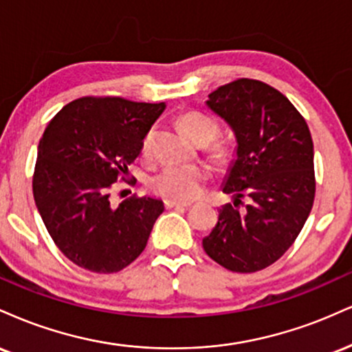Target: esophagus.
Returning a JSON list of instances; mask_svg holds the SVG:
<instances>
[{
	"label": "esophagus",
	"instance_id": "1",
	"mask_svg": "<svg viewBox=\"0 0 352 352\" xmlns=\"http://www.w3.org/2000/svg\"><path fill=\"white\" fill-rule=\"evenodd\" d=\"M164 206H166L168 209H171V208H189V206H191V202H188V201H176V199H166V201H164Z\"/></svg>",
	"mask_w": 352,
	"mask_h": 352
}]
</instances>
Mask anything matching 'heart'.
Returning <instances> with one entry per match:
<instances>
[{"label":"heart","instance_id":"1","mask_svg":"<svg viewBox=\"0 0 352 352\" xmlns=\"http://www.w3.org/2000/svg\"><path fill=\"white\" fill-rule=\"evenodd\" d=\"M179 125L191 142L196 144H208L217 133V123L199 111H188L181 115ZM155 128H148L142 140V155L150 156L155 140ZM214 156H222L221 146L210 148ZM210 177V169L202 164H186V166H168L158 173L151 181L153 191L161 196L177 201H189L197 197Z\"/></svg>","mask_w":352,"mask_h":352}]
</instances>
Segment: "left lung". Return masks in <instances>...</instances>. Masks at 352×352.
<instances>
[{"mask_svg": "<svg viewBox=\"0 0 352 352\" xmlns=\"http://www.w3.org/2000/svg\"><path fill=\"white\" fill-rule=\"evenodd\" d=\"M206 107L235 136V153L222 181L234 206L219 210L202 239L206 254L230 272L252 274L276 262L292 247L315 199L313 140L292 102L274 87L250 78L209 95ZM249 195L243 213L234 206Z\"/></svg>", "mask_w": 352, "mask_h": 352, "instance_id": "8db88e82", "label": "left lung"}]
</instances>
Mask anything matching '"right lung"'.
I'll use <instances>...</instances> for the list:
<instances>
[{
    "label": "right lung",
    "instance_id": "obj_1",
    "mask_svg": "<svg viewBox=\"0 0 352 352\" xmlns=\"http://www.w3.org/2000/svg\"><path fill=\"white\" fill-rule=\"evenodd\" d=\"M164 109V102L84 97L65 105L45 126L32 192L54 243L76 265L113 274L146 247L163 201L131 197L113 208L110 189L128 176L144 133Z\"/></svg>",
    "mask_w": 352,
    "mask_h": 352
}]
</instances>
